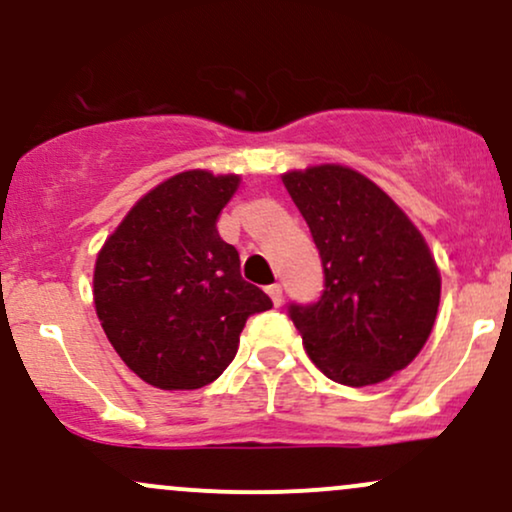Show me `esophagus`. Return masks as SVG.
<instances>
[{
  "mask_svg": "<svg viewBox=\"0 0 512 512\" xmlns=\"http://www.w3.org/2000/svg\"><path fill=\"white\" fill-rule=\"evenodd\" d=\"M267 294H269V299H272L274 306H282V286H279V284H269L267 286Z\"/></svg>",
  "mask_w": 512,
  "mask_h": 512,
  "instance_id": "34e87169",
  "label": "esophagus"
}]
</instances>
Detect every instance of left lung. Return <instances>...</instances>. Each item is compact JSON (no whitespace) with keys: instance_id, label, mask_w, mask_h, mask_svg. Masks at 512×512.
<instances>
[{"instance_id":"obj_1","label":"left lung","mask_w":512,"mask_h":512,"mask_svg":"<svg viewBox=\"0 0 512 512\" xmlns=\"http://www.w3.org/2000/svg\"><path fill=\"white\" fill-rule=\"evenodd\" d=\"M323 262V294L289 303L308 357L328 379L369 386L423 350L440 272L418 228L364 174L320 165L284 174Z\"/></svg>"}]
</instances>
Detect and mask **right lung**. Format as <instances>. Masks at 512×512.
<instances>
[{"mask_svg": "<svg viewBox=\"0 0 512 512\" xmlns=\"http://www.w3.org/2000/svg\"><path fill=\"white\" fill-rule=\"evenodd\" d=\"M235 174H174L128 211L94 267V306L119 357L165 391L211 384L238 352L245 320L272 299L245 282L218 235Z\"/></svg>", "mask_w": 512, "mask_h": 512, "instance_id": "obj_1", "label": "right lung"}]
</instances>
